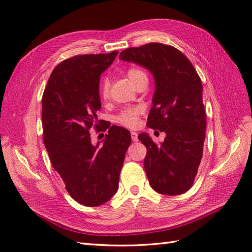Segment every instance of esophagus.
<instances>
[{
  "instance_id": "1",
  "label": "esophagus",
  "mask_w": 252,
  "mask_h": 252,
  "mask_svg": "<svg viewBox=\"0 0 252 252\" xmlns=\"http://www.w3.org/2000/svg\"><path fill=\"white\" fill-rule=\"evenodd\" d=\"M131 137L133 142H137L138 137H137V133L136 132H131Z\"/></svg>"
}]
</instances>
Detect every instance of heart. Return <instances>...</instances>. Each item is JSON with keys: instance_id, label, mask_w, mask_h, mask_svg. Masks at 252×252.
I'll return each instance as SVG.
<instances>
[{"instance_id": "obj_1", "label": "heart", "mask_w": 252, "mask_h": 252, "mask_svg": "<svg viewBox=\"0 0 252 252\" xmlns=\"http://www.w3.org/2000/svg\"><path fill=\"white\" fill-rule=\"evenodd\" d=\"M127 77L131 80V82L134 84L138 80L143 78H147L146 73L138 68H130L127 69L126 71ZM100 95L101 97H108L109 95V81L105 79L100 85ZM142 112L141 107H130V108H126L122 110L119 116L116 118L117 122H119L120 125L127 126V127H135L138 125V116Z\"/></svg>"}]
</instances>
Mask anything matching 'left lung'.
Wrapping results in <instances>:
<instances>
[{
  "instance_id": "1",
  "label": "left lung",
  "mask_w": 252,
  "mask_h": 252,
  "mask_svg": "<svg viewBox=\"0 0 252 252\" xmlns=\"http://www.w3.org/2000/svg\"><path fill=\"white\" fill-rule=\"evenodd\" d=\"M119 58L144 67L154 77L147 126L164 132L165 137L158 145L147 133L138 135L147 148L144 168L149 184L159 194H183L194 183L206 138L201 80L189 58L170 45L131 47Z\"/></svg>"
}]
</instances>
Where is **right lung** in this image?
Here are the masks:
<instances>
[{"label": "right lung", "mask_w": 252, "mask_h": 252, "mask_svg": "<svg viewBox=\"0 0 252 252\" xmlns=\"http://www.w3.org/2000/svg\"><path fill=\"white\" fill-rule=\"evenodd\" d=\"M118 52L78 55L53 70L42 98L44 145L53 168L61 175L74 200L96 207L110 200L119 186V175L131 144L130 132L107 126L108 134L96 145L90 129L98 127L101 108L99 77Z\"/></svg>", "instance_id": "1"}]
</instances>
